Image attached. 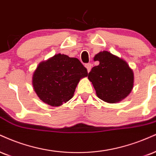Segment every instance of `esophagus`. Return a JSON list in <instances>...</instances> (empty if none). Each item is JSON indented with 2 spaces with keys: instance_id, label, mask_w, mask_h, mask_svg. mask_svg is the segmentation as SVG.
I'll use <instances>...</instances> for the list:
<instances>
[{
  "instance_id": "esophagus-1",
  "label": "esophagus",
  "mask_w": 156,
  "mask_h": 156,
  "mask_svg": "<svg viewBox=\"0 0 156 156\" xmlns=\"http://www.w3.org/2000/svg\"><path fill=\"white\" fill-rule=\"evenodd\" d=\"M85 67L87 69V72L89 73L90 70H91V67H92V65H91V63H88V64H86L85 65Z\"/></svg>"
}]
</instances>
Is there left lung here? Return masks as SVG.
I'll return each instance as SVG.
<instances>
[{
	"instance_id": "8db88e82",
	"label": "left lung",
	"mask_w": 156,
	"mask_h": 156,
	"mask_svg": "<svg viewBox=\"0 0 156 156\" xmlns=\"http://www.w3.org/2000/svg\"><path fill=\"white\" fill-rule=\"evenodd\" d=\"M94 60L99 64L91 69L88 78L97 96L108 103H117L126 98L134 83V72L128 63L107 51L97 54Z\"/></svg>"
}]
</instances>
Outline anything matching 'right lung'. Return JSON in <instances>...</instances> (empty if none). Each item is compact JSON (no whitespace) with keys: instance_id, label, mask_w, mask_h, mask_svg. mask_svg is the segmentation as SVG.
Masks as SVG:
<instances>
[{"instance_id":"add662e5","label":"right lung","mask_w":156,"mask_h":156,"mask_svg":"<svg viewBox=\"0 0 156 156\" xmlns=\"http://www.w3.org/2000/svg\"><path fill=\"white\" fill-rule=\"evenodd\" d=\"M87 76L79 59L58 54L39 63L33 74L32 85L42 102L59 107L72 99L80 80Z\"/></svg>"}]
</instances>
